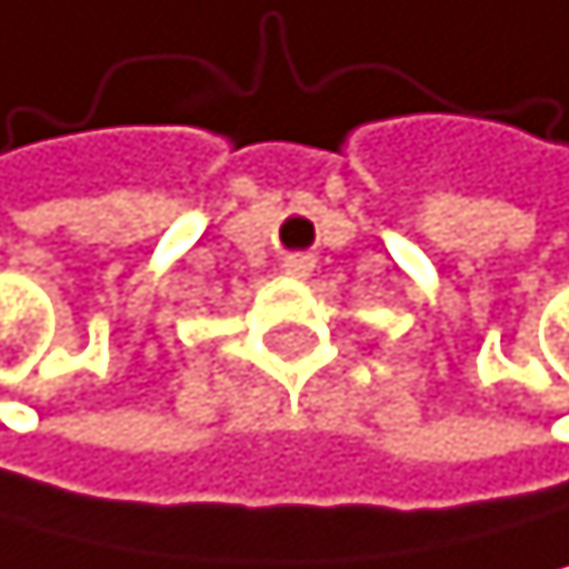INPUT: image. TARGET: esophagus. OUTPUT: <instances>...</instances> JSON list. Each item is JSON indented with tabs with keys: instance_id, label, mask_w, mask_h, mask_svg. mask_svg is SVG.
<instances>
[{
	"instance_id": "34e87169",
	"label": "esophagus",
	"mask_w": 569,
	"mask_h": 569,
	"mask_svg": "<svg viewBox=\"0 0 569 569\" xmlns=\"http://www.w3.org/2000/svg\"><path fill=\"white\" fill-rule=\"evenodd\" d=\"M311 269H315V258H308V254H290V258H282V272L293 276V279L311 276Z\"/></svg>"
}]
</instances>
